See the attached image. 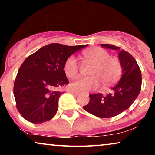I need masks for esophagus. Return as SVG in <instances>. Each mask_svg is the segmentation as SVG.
I'll return each instance as SVG.
<instances>
[{"mask_svg": "<svg viewBox=\"0 0 155 155\" xmlns=\"http://www.w3.org/2000/svg\"><path fill=\"white\" fill-rule=\"evenodd\" d=\"M71 93L72 94V95H74V96H79V93L78 92H76V91H71Z\"/></svg>", "mask_w": 155, "mask_h": 155, "instance_id": "1", "label": "esophagus"}]
</instances>
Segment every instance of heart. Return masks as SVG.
Masks as SVG:
<instances>
[{
	"instance_id": "1",
	"label": "heart",
	"mask_w": 155,
	"mask_h": 155,
	"mask_svg": "<svg viewBox=\"0 0 155 155\" xmlns=\"http://www.w3.org/2000/svg\"><path fill=\"white\" fill-rule=\"evenodd\" d=\"M84 61L92 65L89 71L90 77L80 78L72 82L70 88L81 92H87L95 90L102 84L104 87H108L120 79L122 66L117 58L111 57L106 49L95 47L83 52ZM64 71L68 77L74 79L79 74V64L75 56H71L65 61Z\"/></svg>"
}]
</instances>
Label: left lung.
<instances>
[{
	"instance_id": "1",
	"label": "left lung",
	"mask_w": 155,
	"mask_h": 155,
	"mask_svg": "<svg viewBox=\"0 0 155 155\" xmlns=\"http://www.w3.org/2000/svg\"><path fill=\"white\" fill-rule=\"evenodd\" d=\"M105 49L117 50L122 66V77L112 87L113 92L107 95L97 93L90 95V102L83 106L91 114L101 118H110L127 110L139 95L141 87V72L134 58L127 51L111 44H101Z\"/></svg>"
}]
</instances>
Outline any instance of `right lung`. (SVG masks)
Segmentation results:
<instances>
[{"mask_svg":"<svg viewBox=\"0 0 155 155\" xmlns=\"http://www.w3.org/2000/svg\"><path fill=\"white\" fill-rule=\"evenodd\" d=\"M87 46L50 44L25 60L15 81L14 95L17 108L26 120L38 124L54 117L63 94L57 89L69 83L64 71L65 61Z\"/></svg>","mask_w":155,"mask_h":155,"instance_id":"right-lung-1","label":"right lung"}]
</instances>
